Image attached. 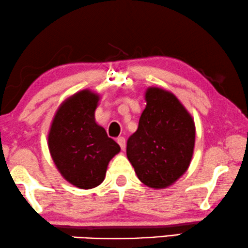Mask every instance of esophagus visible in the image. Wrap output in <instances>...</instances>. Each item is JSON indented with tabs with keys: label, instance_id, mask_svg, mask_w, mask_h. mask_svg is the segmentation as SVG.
Instances as JSON below:
<instances>
[{
	"label": "esophagus",
	"instance_id": "1",
	"mask_svg": "<svg viewBox=\"0 0 248 248\" xmlns=\"http://www.w3.org/2000/svg\"><path fill=\"white\" fill-rule=\"evenodd\" d=\"M117 142H118V144H119L121 149H123V151H124V149H125V139L124 137H119V138L117 139Z\"/></svg>",
	"mask_w": 248,
	"mask_h": 248
}]
</instances>
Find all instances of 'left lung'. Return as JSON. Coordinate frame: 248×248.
I'll use <instances>...</instances> for the list:
<instances>
[{
	"label": "left lung",
	"mask_w": 248,
	"mask_h": 248,
	"mask_svg": "<svg viewBox=\"0 0 248 248\" xmlns=\"http://www.w3.org/2000/svg\"><path fill=\"white\" fill-rule=\"evenodd\" d=\"M138 129L127 141V157L138 179L152 189H165L189 169L193 156L192 116L172 92L151 86Z\"/></svg>",
	"instance_id": "left-lung-1"
}]
</instances>
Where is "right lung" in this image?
Returning <instances> with one entry per match:
<instances>
[{
    "label": "right lung",
    "instance_id": "obj_1",
    "mask_svg": "<svg viewBox=\"0 0 248 248\" xmlns=\"http://www.w3.org/2000/svg\"><path fill=\"white\" fill-rule=\"evenodd\" d=\"M101 96L89 89L73 94L56 111L48 132V148L62 176L78 189H93L106 177L120 146L96 124Z\"/></svg>",
    "mask_w": 248,
    "mask_h": 248
}]
</instances>
